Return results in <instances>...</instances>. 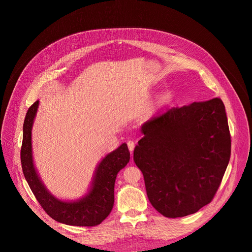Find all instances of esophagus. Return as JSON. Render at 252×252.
Masks as SVG:
<instances>
[{
    "instance_id": "1",
    "label": "esophagus",
    "mask_w": 252,
    "mask_h": 252,
    "mask_svg": "<svg viewBox=\"0 0 252 252\" xmlns=\"http://www.w3.org/2000/svg\"><path fill=\"white\" fill-rule=\"evenodd\" d=\"M128 147H129V150L132 152L133 150H134V147H135V142H133V141H128Z\"/></svg>"
}]
</instances>
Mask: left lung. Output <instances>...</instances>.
<instances>
[{
    "mask_svg": "<svg viewBox=\"0 0 252 252\" xmlns=\"http://www.w3.org/2000/svg\"><path fill=\"white\" fill-rule=\"evenodd\" d=\"M134 161L153 208L170 218L197 213L212 202L231 155L221 99L173 108L142 126Z\"/></svg>",
    "mask_w": 252,
    "mask_h": 252,
    "instance_id": "8db88e82",
    "label": "left lung"
}]
</instances>
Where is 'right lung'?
Masks as SVG:
<instances>
[{
    "label": "right lung",
    "instance_id": "right-lung-1",
    "mask_svg": "<svg viewBox=\"0 0 252 252\" xmlns=\"http://www.w3.org/2000/svg\"><path fill=\"white\" fill-rule=\"evenodd\" d=\"M39 101L35 102L26 113L23 124L21 165L37 202L54 220L72 226H96L110 214L114 204V183L118 172L130 160L127 144L106 155L98 164L88 192L75 201H62L53 196L40 180L33 160L32 128Z\"/></svg>",
    "mask_w": 252,
    "mask_h": 252
}]
</instances>
